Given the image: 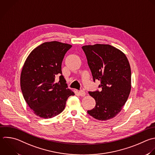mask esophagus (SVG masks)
Masks as SVG:
<instances>
[{
    "mask_svg": "<svg viewBox=\"0 0 155 155\" xmlns=\"http://www.w3.org/2000/svg\"><path fill=\"white\" fill-rule=\"evenodd\" d=\"M79 95L81 96H85V94H86V93H85V92L84 91H83V90H80L79 91Z\"/></svg>",
    "mask_w": 155,
    "mask_h": 155,
    "instance_id": "34e87169",
    "label": "esophagus"
}]
</instances>
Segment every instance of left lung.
Masks as SVG:
<instances>
[{"label":"left lung","mask_w":155,"mask_h":155,"mask_svg":"<svg viewBox=\"0 0 155 155\" xmlns=\"http://www.w3.org/2000/svg\"><path fill=\"white\" fill-rule=\"evenodd\" d=\"M93 81H100L102 91H89L96 101L95 107L87 113L99 120L114 117L122 109L131 90V68L125 54L108 44L82 47Z\"/></svg>","instance_id":"1"}]
</instances>
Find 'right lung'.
Returning a JSON list of instances; mask_svg holds the SVG:
<instances>
[{
    "instance_id": "add662e5",
    "label": "right lung",
    "mask_w": 155,
    "mask_h": 155,
    "mask_svg": "<svg viewBox=\"0 0 155 155\" xmlns=\"http://www.w3.org/2000/svg\"><path fill=\"white\" fill-rule=\"evenodd\" d=\"M72 45L58 41L47 42L35 48L27 57L21 74V87L26 102L38 116L48 119L60 114L73 91L68 88L61 65ZM60 77L55 82V76Z\"/></svg>"
}]
</instances>
